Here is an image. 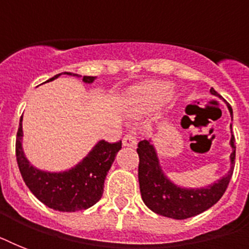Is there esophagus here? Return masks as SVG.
<instances>
[{
	"mask_svg": "<svg viewBox=\"0 0 249 249\" xmlns=\"http://www.w3.org/2000/svg\"><path fill=\"white\" fill-rule=\"evenodd\" d=\"M123 144H124V146H128V147H136L137 138L134 132H129L125 134V137L123 138Z\"/></svg>",
	"mask_w": 249,
	"mask_h": 249,
	"instance_id": "esophagus-1",
	"label": "esophagus"
}]
</instances>
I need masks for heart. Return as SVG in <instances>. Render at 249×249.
<instances>
[{
  "label": "heart",
  "mask_w": 249,
  "mask_h": 249,
  "mask_svg": "<svg viewBox=\"0 0 249 249\" xmlns=\"http://www.w3.org/2000/svg\"><path fill=\"white\" fill-rule=\"evenodd\" d=\"M170 85L164 81H146L132 90L133 103L141 109H151L168 97Z\"/></svg>",
  "instance_id": "obj_1"
}]
</instances>
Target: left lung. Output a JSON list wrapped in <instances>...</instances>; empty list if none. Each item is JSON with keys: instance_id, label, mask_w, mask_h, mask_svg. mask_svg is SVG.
<instances>
[{"instance_id": "left-lung-1", "label": "left lung", "mask_w": 249, "mask_h": 249, "mask_svg": "<svg viewBox=\"0 0 249 249\" xmlns=\"http://www.w3.org/2000/svg\"><path fill=\"white\" fill-rule=\"evenodd\" d=\"M211 93L216 97H221L216 90L211 89ZM231 113L232 108L228 105ZM235 138L231 136L230 144L234 148L230 156L231 168L229 173L220 181L203 189H182L165 177L159 165V159L156 156L155 148L150 141H141L138 143V181H140L141 196L144 204L152 212L160 216L169 217L174 220H186L190 217L200 214L220 200L228 189L229 182L231 179L232 169L235 165Z\"/></svg>"}]
</instances>
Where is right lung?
I'll return each instance as SVG.
<instances>
[{
    "mask_svg": "<svg viewBox=\"0 0 249 249\" xmlns=\"http://www.w3.org/2000/svg\"><path fill=\"white\" fill-rule=\"evenodd\" d=\"M63 73L79 77V75L71 72ZM60 75L62 73L55 75L48 81H52ZM94 79V76H84L83 81L90 84ZM21 137L23 130L20 117L15 143L18 166L25 185L41 203L59 212H76L90 208L101 199L106 176L121 148V141L112 143L99 141L89 155L75 168L62 173H49L33 168L25 159L21 148Z\"/></svg>",
    "mask_w": 249,
    "mask_h": 249,
    "instance_id": "1",
    "label": "right lung"
}]
</instances>
